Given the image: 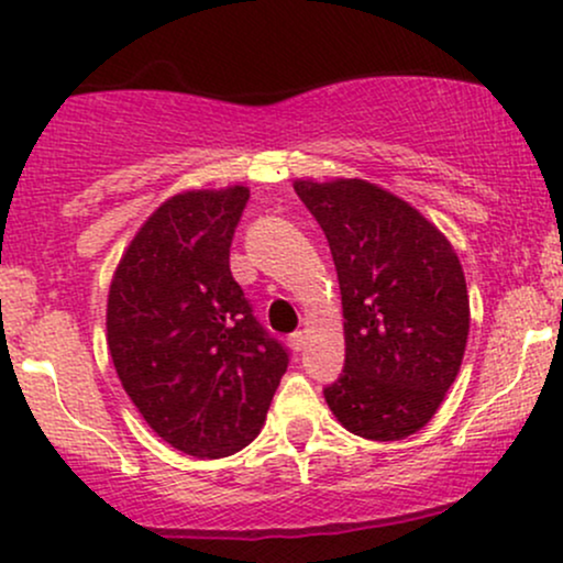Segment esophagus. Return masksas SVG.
Wrapping results in <instances>:
<instances>
[{"label":"esophagus","instance_id":"34e87169","mask_svg":"<svg viewBox=\"0 0 563 563\" xmlns=\"http://www.w3.org/2000/svg\"><path fill=\"white\" fill-rule=\"evenodd\" d=\"M288 343L294 351H303V346H307V338H303L301 330H296V333L288 335Z\"/></svg>","mask_w":563,"mask_h":563}]
</instances>
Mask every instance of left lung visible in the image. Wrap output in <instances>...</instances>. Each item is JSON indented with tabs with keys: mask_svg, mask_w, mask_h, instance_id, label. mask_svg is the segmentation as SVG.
I'll return each mask as SVG.
<instances>
[{
	"mask_svg": "<svg viewBox=\"0 0 563 563\" xmlns=\"http://www.w3.org/2000/svg\"><path fill=\"white\" fill-rule=\"evenodd\" d=\"M294 188L328 239L346 320V364L324 401L354 435H415L464 358L470 296L459 256L432 222L375 183Z\"/></svg>",
	"mask_w": 563,
	"mask_h": 563,
	"instance_id": "1",
	"label": "left lung"
}]
</instances>
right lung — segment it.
<instances>
[{
  "label": "right lung",
  "instance_id": "right-lung-1",
  "mask_svg": "<svg viewBox=\"0 0 563 563\" xmlns=\"http://www.w3.org/2000/svg\"><path fill=\"white\" fill-rule=\"evenodd\" d=\"M249 188L173 196L114 269L107 343L148 428L188 456L220 459L260 435L288 369L230 273Z\"/></svg>",
  "mask_w": 563,
  "mask_h": 563
}]
</instances>
